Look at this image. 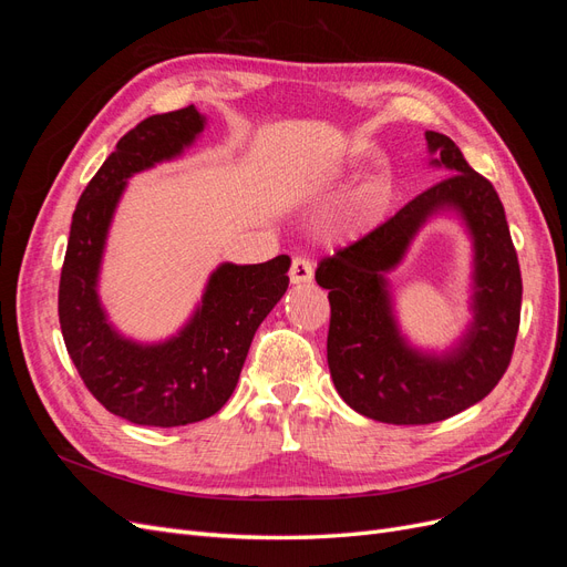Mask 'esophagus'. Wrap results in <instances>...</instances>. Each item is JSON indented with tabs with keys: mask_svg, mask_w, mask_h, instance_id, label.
<instances>
[{
	"mask_svg": "<svg viewBox=\"0 0 567 567\" xmlns=\"http://www.w3.org/2000/svg\"><path fill=\"white\" fill-rule=\"evenodd\" d=\"M288 274H290V284H310L315 277V267L307 257H293Z\"/></svg>",
	"mask_w": 567,
	"mask_h": 567,
	"instance_id": "34e87169",
	"label": "esophagus"
}]
</instances>
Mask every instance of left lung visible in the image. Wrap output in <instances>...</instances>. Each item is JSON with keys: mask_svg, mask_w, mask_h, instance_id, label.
<instances>
[{"mask_svg": "<svg viewBox=\"0 0 567 567\" xmlns=\"http://www.w3.org/2000/svg\"><path fill=\"white\" fill-rule=\"evenodd\" d=\"M435 165L452 169L409 200L383 225L323 257L315 279L329 290L331 323L326 354L340 398L362 416L392 425L450 419L494 390L506 373L520 326L523 279L499 194L440 132H425ZM454 207L476 241V321L447 358L405 348L391 319L382 274L422 221Z\"/></svg>", "mask_w": 567, "mask_h": 567, "instance_id": "obj_1", "label": "left lung"}]
</instances>
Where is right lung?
Here are the masks:
<instances>
[{"label": "right lung", "instance_id": "add662e5", "mask_svg": "<svg viewBox=\"0 0 567 567\" xmlns=\"http://www.w3.org/2000/svg\"><path fill=\"white\" fill-rule=\"evenodd\" d=\"M203 123L186 106L132 127L82 192L68 236L59 284L65 350L94 398L136 425L175 427L217 414L238 383L257 326L288 288V255L262 265H221L177 338L144 348L109 326L96 298V274L125 179L175 158Z\"/></svg>", "mask_w": 567, "mask_h": 567}]
</instances>
